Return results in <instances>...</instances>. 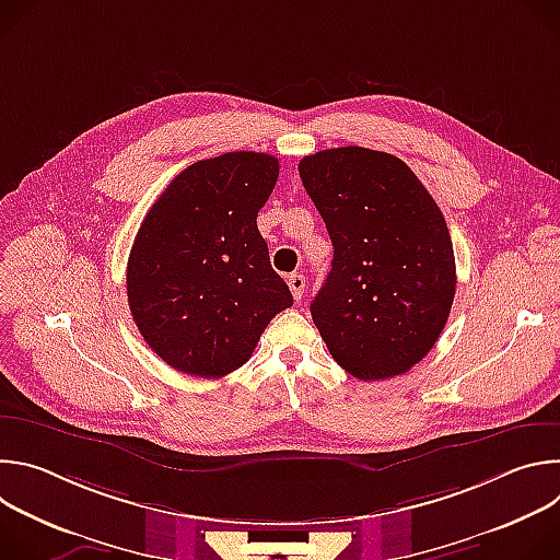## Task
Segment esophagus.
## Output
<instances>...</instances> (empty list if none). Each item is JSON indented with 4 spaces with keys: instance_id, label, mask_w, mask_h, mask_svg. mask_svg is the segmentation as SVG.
<instances>
[{
    "instance_id": "esophagus-1",
    "label": "esophagus",
    "mask_w": 560,
    "mask_h": 560,
    "mask_svg": "<svg viewBox=\"0 0 560 560\" xmlns=\"http://www.w3.org/2000/svg\"><path fill=\"white\" fill-rule=\"evenodd\" d=\"M288 285H290L294 301H301L303 290H305V277L301 272H292V275H288Z\"/></svg>"
}]
</instances>
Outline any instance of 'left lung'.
Listing matches in <instances>:
<instances>
[{
	"mask_svg": "<svg viewBox=\"0 0 560 560\" xmlns=\"http://www.w3.org/2000/svg\"><path fill=\"white\" fill-rule=\"evenodd\" d=\"M335 259L310 312L335 361L361 381L408 372L436 343L456 292L447 223L401 159L330 148L299 162Z\"/></svg>",
	"mask_w": 560,
	"mask_h": 560,
	"instance_id": "left-lung-1",
	"label": "left lung"
}]
</instances>
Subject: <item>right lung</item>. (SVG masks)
Instances as JSON below:
<instances>
[{
	"instance_id": "1",
	"label": "right lung",
	"mask_w": 560,
	"mask_h": 560,
	"mask_svg": "<svg viewBox=\"0 0 560 560\" xmlns=\"http://www.w3.org/2000/svg\"><path fill=\"white\" fill-rule=\"evenodd\" d=\"M279 177L266 152H225L179 173L148 210L128 257V305L171 368L219 378L242 368L292 305L257 214Z\"/></svg>"
}]
</instances>
